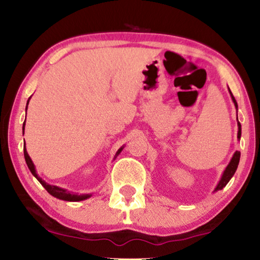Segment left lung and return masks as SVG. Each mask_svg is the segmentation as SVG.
Here are the masks:
<instances>
[{"instance_id":"obj_1","label":"left lung","mask_w":260,"mask_h":260,"mask_svg":"<svg viewBox=\"0 0 260 260\" xmlns=\"http://www.w3.org/2000/svg\"><path fill=\"white\" fill-rule=\"evenodd\" d=\"M229 92H230V94H231V98H232L233 104H235V106H236V108H238V104H237V101H236V99H235V96H233L232 92L230 91V89H229ZM237 119H238V118H237ZM240 137H241V124L238 121V139L240 140ZM239 160H240V152L236 151V153L233 154L232 159H231V161H230V164L228 165V167L225 168L224 172H223L221 180H220V182H218V184H217V186H216L214 191L223 189V188H224V187L226 186L228 182L230 181V179L233 177V175H235V172H236V170H237L238 165H239Z\"/></svg>"}]
</instances>
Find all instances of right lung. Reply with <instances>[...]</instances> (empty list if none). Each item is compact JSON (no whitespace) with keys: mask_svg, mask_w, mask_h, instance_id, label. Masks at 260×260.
<instances>
[{"mask_svg":"<svg viewBox=\"0 0 260 260\" xmlns=\"http://www.w3.org/2000/svg\"><path fill=\"white\" fill-rule=\"evenodd\" d=\"M29 99H30V98H29ZM28 104H29V100H28V103H27V106H28ZM25 110H27V109H25ZM24 124H25V120H24L23 126H22L23 133H24ZM121 150H123V147H120V149H119L118 151H117V153H116L115 157L120 153ZM23 153H24L25 164H27V166H28V168H29V170L31 171V174H32L36 178H37V180L40 182V184L43 185V187L45 188V189L47 190L52 196H54V197H56V198H58V200L68 201V202H80V201H84V200H86V198H89V197L91 196L90 194H82V195L73 194V192H70V191H68L66 189H63V188H59V187H57V186H53V185L47 184V182L44 181V180L42 179V178H40V177L37 175V172H36V168H35L34 162L31 161V159H30L28 152H27V150H25V143H24V145H23Z\"/></svg>","mask_w":260,"mask_h":260,"instance_id":"right-lung-1","label":"right lung"}]
</instances>
